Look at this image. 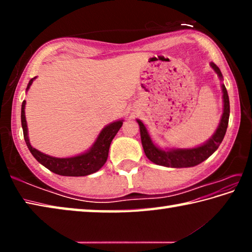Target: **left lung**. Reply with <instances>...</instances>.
Listing matches in <instances>:
<instances>
[{
    "mask_svg": "<svg viewBox=\"0 0 252 252\" xmlns=\"http://www.w3.org/2000/svg\"><path fill=\"white\" fill-rule=\"evenodd\" d=\"M210 65L216 73L218 74L220 80H222V74L218 66L215 63H210ZM222 88V99H223V113L221 117V120L218 127L213 135L202 146L191 149H169V150H162L158 148L155 143L152 142L150 135L148 133L147 127L144 126L143 123L140 120H136L140 126V134H141V142L144 153L147 158L153 163L163 165V167L169 168H190L194 167L201 163L204 160H207L217 149L219 148L220 143L222 142L224 138L225 131L228 127L229 122V114H230V103L227 89L224 84H221Z\"/></svg>",
    "mask_w": 252,
    "mask_h": 252,
    "instance_id": "8db88e82",
    "label": "left lung"
}]
</instances>
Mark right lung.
Returning <instances> with one entry per match:
<instances>
[{"label":"right lung","mask_w":252,"mask_h":252,"mask_svg":"<svg viewBox=\"0 0 252 252\" xmlns=\"http://www.w3.org/2000/svg\"><path fill=\"white\" fill-rule=\"evenodd\" d=\"M33 78L30 80L28 84L27 91L29 88L31 87L33 82ZM25 101L22 103V109H21V122H22V129H23V135L25 143L29 148L30 152L32 156L40 162L42 165H44L46 169L52 171L60 176H66V177H83L89 176V174L96 172L100 170L103 164L106 162L109 155L110 144L118 131L123 125V120H119L111 125L106 126L103 130L100 132L99 136H97L94 144H93L90 150L87 152L79 155L76 157L71 158H54L36 150L35 148L31 146L29 141L28 135V125L27 120H25Z\"/></svg>","instance_id":"right-lung-1"}]
</instances>
